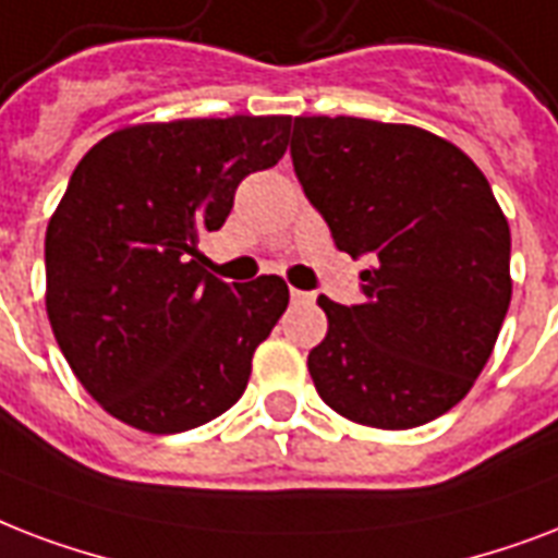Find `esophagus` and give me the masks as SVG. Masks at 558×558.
Returning a JSON list of instances; mask_svg holds the SVG:
<instances>
[{
  "label": "esophagus",
  "instance_id": "obj_1",
  "mask_svg": "<svg viewBox=\"0 0 558 558\" xmlns=\"http://www.w3.org/2000/svg\"><path fill=\"white\" fill-rule=\"evenodd\" d=\"M291 302L293 305H311V302H314V293L296 291V288H291Z\"/></svg>",
  "mask_w": 558,
  "mask_h": 558
}]
</instances>
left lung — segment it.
<instances>
[{
	"label": "left lung",
	"instance_id": "8db88e82",
	"mask_svg": "<svg viewBox=\"0 0 558 558\" xmlns=\"http://www.w3.org/2000/svg\"><path fill=\"white\" fill-rule=\"evenodd\" d=\"M291 159L338 250L366 258L361 305L319 296V399L357 425L404 430L451 410L507 317L509 223L451 142L352 116L293 119Z\"/></svg>",
	"mask_w": 558,
	"mask_h": 558
}]
</instances>
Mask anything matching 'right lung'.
<instances>
[{
    "label": "right lung",
    "mask_w": 558,
    "mask_h": 558,
    "mask_svg": "<svg viewBox=\"0 0 558 558\" xmlns=\"http://www.w3.org/2000/svg\"><path fill=\"white\" fill-rule=\"evenodd\" d=\"M288 133L291 116L136 124L72 171L46 230V311L77 381L124 425L192 430L247 390L288 284L223 282L197 265V241Z\"/></svg>",
    "instance_id": "obj_1"
}]
</instances>
